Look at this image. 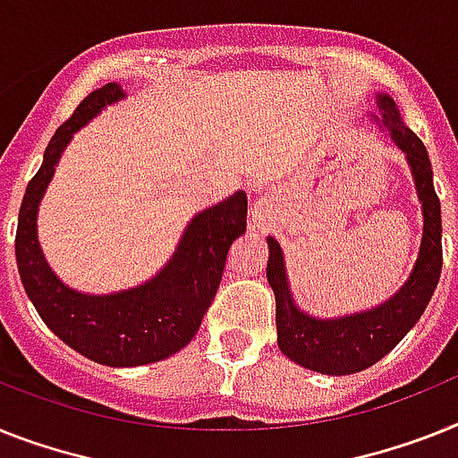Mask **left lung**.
Listing matches in <instances>:
<instances>
[{"label":"left lung","instance_id":"obj_1","mask_svg":"<svg viewBox=\"0 0 458 458\" xmlns=\"http://www.w3.org/2000/svg\"><path fill=\"white\" fill-rule=\"evenodd\" d=\"M384 125L391 130V140L398 144L412 167L417 193L424 209V237L419 259L405 286L370 312L342 318H312L301 312L291 301V291L284 272V256L279 242L267 240V282L276 301V344L288 359L324 372V375H352L382 360L391 349L410 333L424 314L443 270V221L440 199L433 188V170L424 141L401 121L394 99L377 95Z\"/></svg>","mask_w":458,"mask_h":458}]
</instances>
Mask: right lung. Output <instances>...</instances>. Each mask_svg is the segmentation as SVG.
<instances>
[{"instance_id":"right-lung-1","label":"right lung","mask_w":458,"mask_h":458,"mask_svg":"<svg viewBox=\"0 0 458 458\" xmlns=\"http://www.w3.org/2000/svg\"><path fill=\"white\" fill-rule=\"evenodd\" d=\"M121 98V83H106L55 130L22 198L15 260L30 301L64 344L105 366L132 368L167 359L195 337L218 291L230 247L247 230V195L235 193L198 214L174 259L151 282L111 295H83L64 286L44 260L37 240L39 199L72 134Z\"/></svg>"}]
</instances>
